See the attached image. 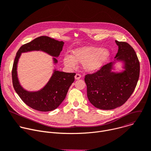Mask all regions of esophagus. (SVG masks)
<instances>
[{"mask_svg":"<svg viewBox=\"0 0 151 151\" xmlns=\"http://www.w3.org/2000/svg\"><path fill=\"white\" fill-rule=\"evenodd\" d=\"M81 78V75H80L79 73H76L75 75V79H79Z\"/></svg>","mask_w":151,"mask_h":151,"instance_id":"34e87169","label":"esophagus"}]
</instances>
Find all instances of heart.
Listing matches in <instances>:
<instances>
[{
  "mask_svg": "<svg viewBox=\"0 0 151 151\" xmlns=\"http://www.w3.org/2000/svg\"><path fill=\"white\" fill-rule=\"evenodd\" d=\"M110 52L106 49L97 47H84L73 51L72 57L65 55L64 57V64L73 68L76 63L83 64L84 70L87 72L96 70L109 59Z\"/></svg>",
  "mask_w": 151,
  "mask_h": 151,
  "instance_id": "obj_1",
  "label": "heart"
}]
</instances>
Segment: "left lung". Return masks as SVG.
Masks as SVG:
<instances>
[{
	"label": "left lung",
	"mask_w": 151,
	"mask_h": 151,
	"mask_svg": "<svg viewBox=\"0 0 151 151\" xmlns=\"http://www.w3.org/2000/svg\"><path fill=\"white\" fill-rule=\"evenodd\" d=\"M116 57L123 61L125 70L120 73L111 72L113 63L102 65L94 73L87 74V97L91 104L101 109H113L124 104L134 92L140 75V63L137 54L128 43L118 42Z\"/></svg>",
	"instance_id": "8db88e82"
}]
</instances>
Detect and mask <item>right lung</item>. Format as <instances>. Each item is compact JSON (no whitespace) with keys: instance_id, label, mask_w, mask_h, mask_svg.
Returning a JSON list of instances; mask_svg holds the SVG:
<instances>
[{"instance_id":"1","label":"right lung","mask_w":151,"mask_h":151,"mask_svg":"<svg viewBox=\"0 0 151 151\" xmlns=\"http://www.w3.org/2000/svg\"><path fill=\"white\" fill-rule=\"evenodd\" d=\"M63 42L47 36L36 38L22 45L18 50L12 68V85L21 99L29 107L40 111H50L56 109L64 100L70 86L75 81V73L55 71L47 85L40 91L28 92L19 84L17 76V64L22 52L43 50L53 57H58L63 49ZM55 63L57 60L54 58Z\"/></svg>"}]
</instances>
